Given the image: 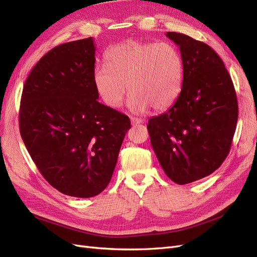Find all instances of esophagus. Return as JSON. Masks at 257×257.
<instances>
[{
    "label": "esophagus",
    "mask_w": 257,
    "mask_h": 257,
    "mask_svg": "<svg viewBox=\"0 0 257 257\" xmlns=\"http://www.w3.org/2000/svg\"><path fill=\"white\" fill-rule=\"evenodd\" d=\"M131 121H132V124H133V125H137V124H142V123L144 122L143 119H141V118H135V116H132Z\"/></svg>",
    "instance_id": "esophagus-1"
}]
</instances>
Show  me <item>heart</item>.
Returning a JSON list of instances; mask_svg holds the SVG:
<instances>
[{"instance_id": "obj_1", "label": "heart", "mask_w": 257, "mask_h": 257, "mask_svg": "<svg viewBox=\"0 0 257 257\" xmlns=\"http://www.w3.org/2000/svg\"><path fill=\"white\" fill-rule=\"evenodd\" d=\"M106 66L93 73L96 91L111 108L121 106L125 83L131 92L128 105L144 111L151 107L162 111L173 106L183 84V61L174 45L126 41L114 45L105 53Z\"/></svg>"}]
</instances>
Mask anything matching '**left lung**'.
I'll return each mask as SVG.
<instances>
[{"mask_svg":"<svg viewBox=\"0 0 257 257\" xmlns=\"http://www.w3.org/2000/svg\"><path fill=\"white\" fill-rule=\"evenodd\" d=\"M183 84L169 109L148 121L153 150L169 179L186 184L211 175L229 153L238 120L234 84L222 59L207 44L176 32Z\"/></svg>","mask_w":257,"mask_h":257,"instance_id":"obj_1","label":"left lung"}]
</instances>
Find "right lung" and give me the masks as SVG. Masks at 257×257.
<instances>
[{
	"instance_id": "1",
	"label": "right lung",
	"mask_w": 257,
	"mask_h": 257,
	"mask_svg": "<svg viewBox=\"0 0 257 257\" xmlns=\"http://www.w3.org/2000/svg\"><path fill=\"white\" fill-rule=\"evenodd\" d=\"M94 64L92 37L54 47L29 74L19 111L22 141L43 177L80 198L106 189L131 128L127 115L97 100Z\"/></svg>"
}]
</instances>
